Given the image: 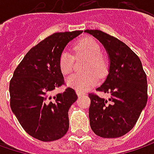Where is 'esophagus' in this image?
Wrapping results in <instances>:
<instances>
[{
  "mask_svg": "<svg viewBox=\"0 0 154 154\" xmlns=\"http://www.w3.org/2000/svg\"><path fill=\"white\" fill-rule=\"evenodd\" d=\"M76 94H77L78 96H81V95H84V94H85V92H81V91H78V90H76Z\"/></svg>",
  "mask_w": 154,
  "mask_h": 154,
  "instance_id": "obj_1",
  "label": "esophagus"
}]
</instances>
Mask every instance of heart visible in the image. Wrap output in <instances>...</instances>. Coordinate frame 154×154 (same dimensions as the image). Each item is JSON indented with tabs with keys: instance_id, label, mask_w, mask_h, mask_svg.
Here are the masks:
<instances>
[{
	"instance_id": "b5f03b06",
	"label": "heart",
	"mask_w": 154,
	"mask_h": 154,
	"mask_svg": "<svg viewBox=\"0 0 154 154\" xmlns=\"http://www.w3.org/2000/svg\"><path fill=\"white\" fill-rule=\"evenodd\" d=\"M74 51L78 56L87 58L83 70L86 73L70 75L66 80L69 87L78 91H86L94 86L98 82V76L102 77L106 74V63L101 56V49L98 43L91 38L80 39L74 45ZM59 67L62 74H70L74 68V57L68 52L63 51L59 58Z\"/></svg>"
}]
</instances>
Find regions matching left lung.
I'll return each instance as SVG.
<instances>
[{
	"label": "left lung",
	"mask_w": 154,
	"mask_h": 154,
	"mask_svg": "<svg viewBox=\"0 0 154 154\" xmlns=\"http://www.w3.org/2000/svg\"><path fill=\"white\" fill-rule=\"evenodd\" d=\"M103 45L109 57L108 75L98 91L108 99L89 93L92 131L103 138H117L130 131L147 101V81L137 55L128 45L98 30H86Z\"/></svg>",
	"instance_id": "8db88e82"
}]
</instances>
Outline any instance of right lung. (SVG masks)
I'll return each mask as SVG.
<instances>
[{
  "label": "right lung",
  "mask_w": 154,
  "mask_h": 154,
  "mask_svg": "<svg viewBox=\"0 0 154 154\" xmlns=\"http://www.w3.org/2000/svg\"><path fill=\"white\" fill-rule=\"evenodd\" d=\"M82 32H57L44 39L27 52L10 80L12 111L26 133L39 140H56L68 132V109L78 97L70 87L54 96L51 92L64 84L61 54Z\"/></svg>",
  "instance_id": "add662e5"
}]
</instances>
